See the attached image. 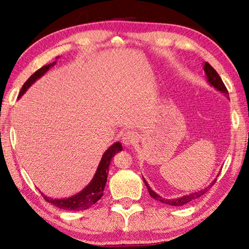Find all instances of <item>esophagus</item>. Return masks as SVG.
Returning <instances> with one entry per match:
<instances>
[{"mask_svg": "<svg viewBox=\"0 0 249 249\" xmlns=\"http://www.w3.org/2000/svg\"><path fill=\"white\" fill-rule=\"evenodd\" d=\"M137 139H139V137H137L135 132L128 130L123 134V141L121 142H123V143L125 147H130L137 142Z\"/></svg>", "mask_w": 249, "mask_h": 249, "instance_id": "esophagus-1", "label": "esophagus"}]
</instances>
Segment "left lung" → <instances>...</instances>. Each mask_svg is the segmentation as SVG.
Instances as JSON below:
<instances>
[{
  "label": "left lung",
  "mask_w": 249,
  "mask_h": 249,
  "mask_svg": "<svg viewBox=\"0 0 249 249\" xmlns=\"http://www.w3.org/2000/svg\"><path fill=\"white\" fill-rule=\"evenodd\" d=\"M202 68H203L204 73H206V75H204V76H206L207 82L209 83V84L211 85V86H213V87L215 88V89L220 91V92L223 93L224 96H226V97H227V98L229 99V93H228L227 88H226V86L224 85V83H223L222 79H220V76L218 75V73L216 72V71L214 70V68L212 67V66L210 65L209 63H203V67H202ZM217 177H218V175H217ZM142 179H143V182H145L146 187L148 189L149 194H150V196H151L152 198H154V199L160 201V202L165 203V204H168V206H173V207H181V206H184V204H186V203H189V202H191V201H193V200L197 199V198H199V197L202 196L203 194H206L207 191L215 183V181H216V178H215V179L211 182V183H210V185L206 187V189H202V190H200V191L191 193V194H189V195H184V196H182V197L171 198V199H168V198H163L162 196H160L159 194H157V193L151 189L150 185L148 184V182L145 180V178H143V177H142Z\"/></svg>",
  "instance_id": "8db88e82"
}]
</instances>
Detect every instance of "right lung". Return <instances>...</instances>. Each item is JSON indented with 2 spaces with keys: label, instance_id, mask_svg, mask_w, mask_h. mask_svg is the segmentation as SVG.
I'll use <instances>...</instances> for the list:
<instances>
[{
  "label": "right lung",
  "instance_id": "right-lung-1",
  "mask_svg": "<svg viewBox=\"0 0 249 249\" xmlns=\"http://www.w3.org/2000/svg\"><path fill=\"white\" fill-rule=\"evenodd\" d=\"M59 56H57L56 59ZM54 65H56V60L51 64L43 66L40 69H38L35 73H33L29 78V80H27L23 84V86H22L18 98H21L23 96V93H25V91L29 89L37 80H39L50 68L53 67ZM121 150H123V146H121L120 142H116L112 146L107 148V150L103 153L101 161L98 165L97 170L95 175H93L91 181L81 192H79L78 194L67 198H52L48 197L43 194V193H41L42 196L45 197V199L48 202L52 203L54 206H56L57 208L63 210H69V211H83V210L90 208L93 203H96L103 196V191L107 180L110 160L114 158L116 153H118Z\"/></svg>",
  "mask_w": 249,
  "mask_h": 249
}]
</instances>
